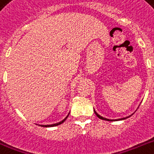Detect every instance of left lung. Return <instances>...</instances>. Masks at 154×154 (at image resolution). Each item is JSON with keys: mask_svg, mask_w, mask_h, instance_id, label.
I'll list each match as a JSON object with an SVG mask.
<instances>
[{"mask_svg": "<svg viewBox=\"0 0 154 154\" xmlns=\"http://www.w3.org/2000/svg\"><path fill=\"white\" fill-rule=\"evenodd\" d=\"M94 112H95V114L97 115V117H99V118H100V119L105 120V121H111V122H112V121H114V120H109V119H107V118H105V117H101V116H100V115H99L98 113H97V112L96 111H95V110H94ZM129 117H131V115H130V116H129ZM128 117H124V118H122V119H118V120H124V119H126V118H128ZM116 121H117V120H116Z\"/></svg>", "mask_w": 154, "mask_h": 154, "instance_id": "obj_1", "label": "left lung"}]
</instances>
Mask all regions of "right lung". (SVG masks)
I'll return each mask as SVG.
<instances>
[{"label":"right lung","instance_id":"1","mask_svg":"<svg viewBox=\"0 0 154 154\" xmlns=\"http://www.w3.org/2000/svg\"><path fill=\"white\" fill-rule=\"evenodd\" d=\"M69 114H68V116H67V117H65V119L62 120V121H61V122H58V123H56V124H53V125H41V126H42V127H53V126H57V125H59L62 124L63 122H65V120L67 119V117H69Z\"/></svg>","mask_w":154,"mask_h":154}]
</instances>
